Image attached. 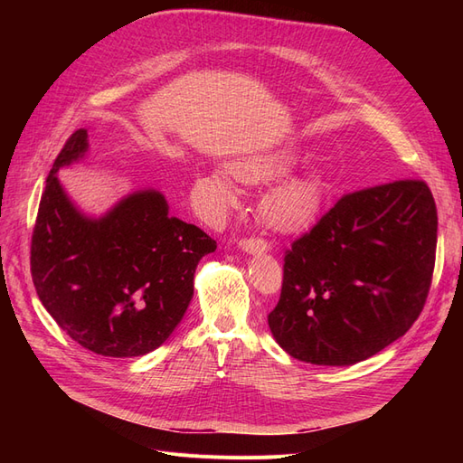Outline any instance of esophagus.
<instances>
[{
	"mask_svg": "<svg viewBox=\"0 0 463 463\" xmlns=\"http://www.w3.org/2000/svg\"><path fill=\"white\" fill-rule=\"evenodd\" d=\"M240 247L249 255H260L270 250V245L260 240V237H243V240H240Z\"/></svg>",
	"mask_w": 463,
	"mask_h": 463,
	"instance_id": "1",
	"label": "esophagus"
}]
</instances>
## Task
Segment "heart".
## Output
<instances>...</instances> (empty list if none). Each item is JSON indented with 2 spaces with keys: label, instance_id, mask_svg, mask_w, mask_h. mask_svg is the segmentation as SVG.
<instances>
[{
  "label": "heart",
  "instance_id": "heart-1",
  "mask_svg": "<svg viewBox=\"0 0 463 463\" xmlns=\"http://www.w3.org/2000/svg\"><path fill=\"white\" fill-rule=\"evenodd\" d=\"M233 175L243 181V184L255 185L264 184L276 175L284 172V164L270 158V156H259L240 160L232 165ZM203 189L210 194L218 206H230L235 203V189L230 184L228 177L220 174H213L204 179ZM320 206V194L315 184L307 179H291L288 184H282L276 187L269 197H266L264 208L266 216L278 228L293 230L298 226H303L305 222H309Z\"/></svg>",
  "mask_w": 463,
  "mask_h": 463
}]
</instances>
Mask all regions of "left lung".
<instances>
[{"label":"left lung","mask_w":463,"mask_h":463,"mask_svg":"<svg viewBox=\"0 0 463 463\" xmlns=\"http://www.w3.org/2000/svg\"><path fill=\"white\" fill-rule=\"evenodd\" d=\"M437 228L421 179L344 194L286 250L282 293L269 315L279 347L344 367L396 342L425 307Z\"/></svg>","instance_id":"1"}]
</instances>
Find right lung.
Instances as JSON below:
<instances>
[{
	"instance_id": "obj_1",
	"label": "right lung",
	"mask_w": 463,
	"mask_h": 463,
	"mask_svg": "<svg viewBox=\"0 0 463 463\" xmlns=\"http://www.w3.org/2000/svg\"><path fill=\"white\" fill-rule=\"evenodd\" d=\"M87 129L67 138L42 193L31 272L60 328L104 357H138L170 338L193 298L194 269L216 250L201 228L167 216L160 191H137L102 218L69 201L58 174L89 148Z\"/></svg>"
}]
</instances>
